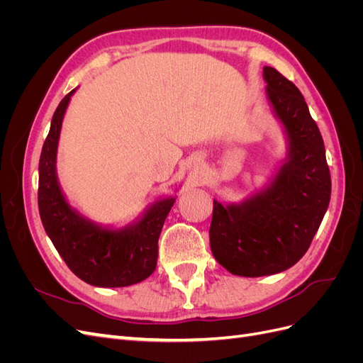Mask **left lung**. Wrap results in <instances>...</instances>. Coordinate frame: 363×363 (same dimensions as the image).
<instances>
[{"mask_svg": "<svg viewBox=\"0 0 363 363\" xmlns=\"http://www.w3.org/2000/svg\"><path fill=\"white\" fill-rule=\"evenodd\" d=\"M263 80L286 140V156L248 199L213 200L208 230L213 257L240 277L272 276L294 267L309 250L332 194L324 140L304 96L271 67H263Z\"/></svg>", "mask_w": 363, "mask_h": 363, "instance_id": "left-lung-1", "label": "left lung"}]
</instances>
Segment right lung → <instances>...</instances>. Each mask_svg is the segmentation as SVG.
I'll return each mask as SVG.
<instances>
[{
    "label": "right lung",
    "instance_id": "1",
    "mask_svg": "<svg viewBox=\"0 0 363 363\" xmlns=\"http://www.w3.org/2000/svg\"><path fill=\"white\" fill-rule=\"evenodd\" d=\"M72 89L52 115L39 159V213L43 228L68 268L96 288H124L150 277L157 265L159 236L177 195L150 203L135 221L103 225L69 204L57 177V148Z\"/></svg>",
    "mask_w": 363,
    "mask_h": 363
}]
</instances>
